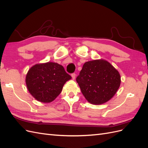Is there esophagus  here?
<instances>
[{"label": "esophagus", "instance_id": "obj_1", "mask_svg": "<svg viewBox=\"0 0 148 148\" xmlns=\"http://www.w3.org/2000/svg\"><path fill=\"white\" fill-rule=\"evenodd\" d=\"M71 77H72V79H75V77H76V74H75V73H71Z\"/></svg>", "mask_w": 148, "mask_h": 148}]
</instances>
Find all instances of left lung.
Masks as SVG:
<instances>
[{
  "label": "left lung",
  "instance_id": "8db88e82",
  "mask_svg": "<svg viewBox=\"0 0 148 148\" xmlns=\"http://www.w3.org/2000/svg\"><path fill=\"white\" fill-rule=\"evenodd\" d=\"M76 80L84 97L92 104H102L109 101L121 82L119 71L102 59L84 63Z\"/></svg>",
  "mask_w": 148,
  "mask_h": 148
}]
</instances>
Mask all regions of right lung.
Here are the masks:
<instances>
[{"label": "right lung", "instance_id": "right-lung-1", "mask_svg": "<svg viewBox=\"0 0 148 148\" xmlns=\"http://www.w3.org/2000/svg\"><path fill=\"white\" fill-rule=\"evenodd\" d=\"M71 78L63 66L47 62L31 67L26 76V84L36 99L48 103L60 95L64 84Z\"/></svg>", "mask_w": 148, "mask_h": 148}]
</instances>
